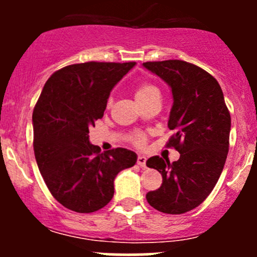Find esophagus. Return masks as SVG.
<instances>
[{"mask_svg":"<svg viewBox=\"0 0 257 257\" xmlns=\"http://www.w3.org/2000/svg\"><path fill=\"white\" fill-rule=\"evenodd\" d=\"M138 164L141 168H145L146 167V157L143 155H139L138 156Z\"/></svg>","mask_w":257,"mask_h":257,"instance_id":"obj_1","label":"esophagus"}]
</instances>
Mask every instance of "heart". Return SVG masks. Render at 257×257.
<instances>
[{
	"instance_id": "b5f03b06",
	"label": "heart",
	"mask_w": 257,
	"mask_h": 257,
	"mask_svg": "<svg viewBox=\"0 0 257 257\" xmlns=\"http://www.w3.org/2000/svg\"><path fill=\"white\" fill-rule=\"evenodd\" d=\"M157 95H159V89L155 84L149 83V82H143L135 89V98H137L139 104H144L147 100ZM131 140L135 145L141 146L145 141V137H144L143 133H134L131 135Z\"/></svg>"
}]
</instances>
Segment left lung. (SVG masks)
Wrapping results in <instances>:
<instances>
[{"label": "left lung", "instance_id": "obj_1", "mask_svg": "<svg viewBox=\"0 0 257 257\" xmlns=\"http://www.w3.org/2000/svg\"><path fill=\"white\" fill-rule=\"evenodd\" d=\"M143 65L172 88L168 128L174 134L167 146L180 153L173 163L159 156L147 159L146 166L157 169L163 182L158 190L150 191L146 199L162 213H187L204 202L222 173L231 114L219 82L197 65L182 60Z\"/></svg>", "mask_w": 257, "mask_h": 257}]
</instances>
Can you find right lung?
<instances>
[{
	"mask_svg": "<svg viewBox=\"0 0 257 257\" xmlns=\"http://www.w3.org/2000/svg\"><path fill=\"white\" fill-rule=\"evenodd\" d=\"M129 63L73 64L44 84L32 113L34 151L52 196L76 213L104 208L114 193L117 174L137 163V153L100 152L89 143V126L102 118L110 91L135 66Z\"/></svg>",
	"mask_w": 257,
	"mask_h": 257,
	"instance_id": "1",
	"label": "right lung"
}]
</instances>
